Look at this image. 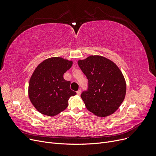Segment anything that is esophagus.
I'll return each instance as SVG.
<instances>
[{
  "label": "esophagus",
  "mask_w": 156,
  "mask_h": 156,
  "mask_svg": "<svg viewBox=\"0 0 156 156\" xmlns=\"http://www.w3.org/2000/svg\"><path fill=\"white\" fill-rule=\"evenodd\" d=\"M81 90L79 89L77 91V95H80V94H81Z\"/></svg>",
  "instance_id": "1"
}]
</instances>
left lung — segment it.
<instances>
[{"mask_svg": "<svg viewBox=\"0 0 156 156\" xmlns=\"http://www.w3.org/2000/svg\"><path fill=\"white\" fill-rule=\"evenodd\" d=\"M78 65L88 80L87 90L81 95L87 109L100 117L112 115L126 96V83L120 69L109 59L98 55L79 60Z\"/></svg>", "mask_w": 156, "mask_h": 156, "instance_id": "left-lung-1", "label": "left lung"}]
</instances>
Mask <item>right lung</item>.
<instances>
[{"instance_id": "add662e5", "label": "right lung", "mask_w": 156, "mask_h": 156, "mask_svg": "<svg viewBox=\"0 0 156 156\" xmlns=\"http://www.w3.org/2000/svg\"><path fill=\"white\" fill-rule=\"evenodd\" d=\"M72 61L52 57L41 62L33 72L29 84L32 104L40 113L53 116L65 110L68 100L76 92L70 89V81L64 73L72 67Z\"/></svg>"}]
</instances>
